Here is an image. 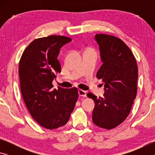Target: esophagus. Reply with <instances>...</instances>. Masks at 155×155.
<instances>
[{
  "mask_svg": "<svg viewBox=\"0 0 155 155\" xmlns=\"http://www.w3.org/2000/svg\"><path fill=\"white\" fill-rule=\"evenodd\" d=\"M78 94H79V96L81 97H86V96H87V93H86V91L82 90H78Z\"/></svg>",
  "mask_w": 155,
  "mask_h": 155,
  "instance_id": "34e87169",
  "label": "esophagus"
}]
</instances>
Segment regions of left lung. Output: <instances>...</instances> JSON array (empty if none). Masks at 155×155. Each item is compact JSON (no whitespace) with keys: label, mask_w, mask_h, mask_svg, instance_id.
Listing matches in <instances>:
<instances>
[{"label":"left lung","mask_w":155,"mask_h":155,"mask_svg":"<svg viewBox=\"0 0 155 155\" xmlns=\"http://www.w3.org/2000/svg\"><path fill=\"white\" fill-rule=\"evenodd\" d=\"M103 64L96 77L104 83L103 97L88 93L95 107L93 122L96 126L112 129L124 121L137 96L138 69L132 51L124 41L115 36L96 34Z\"/></svg>","instance_id":"8db88e82"}]
</instances>
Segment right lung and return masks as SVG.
Segmentation results:
<instances>
[{"instance_id": "add662e5", "label": "right lung", "mask_w": 155, "mask_h": 155, "mask_svg": "<svg viewBox=\"0 0 155 155\" xmlns=\"http://www.w3.org/2000/svg\"><path fill=\"white\" fill-rule=\"evenodd\" d=\"M71 38L50 35L33 40L23 52L19 63L20 90L31 116L47 129L65 125L77 103V87L52 90V82L61 70L60 48Z\"/></svg>"}]
</instances>
